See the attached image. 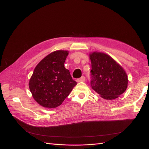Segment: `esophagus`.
<instances>
[{
  "instance_id": "obj_1",
  "label": "esophagus",
  "mask_w": 149,
  "mask_h": 149,
  "mask_svg": "<svg viewBox=\"0 0 149 149\" xmlns=\"http://www.w3.org/2000/svg\"><path fill=\"white\" fill-rule=\"evenodd\" d=\"M85 80H86V78H85L84 76H82L81 78H80L77 79V81L78 82H82V81H84Z\"/></svg>"
}]
</instances>
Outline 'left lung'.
I'll return each instance as SVG.
<instances>
[{
    "label": "left lung",
    "mask_w": 149,
    "mask_h": 149,
    "mask_svg": "<svg viewBox=\"0 0 149 149\" xmlns=\"http://www.w3.org/2000/svg\"><path fill=\"white\" fill-rule=\"evenodd\" d=\"M91 61V85L93 89L107 100H113L124 93L128 79L124 70L106 53L93 52Z\"/></svg>",
    "instance_id": "8db88e82"
}]
</instances>
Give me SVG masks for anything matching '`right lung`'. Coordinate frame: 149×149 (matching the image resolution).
I'll return each mask as SVG.
<instances>
[{"label":"right lung","instance_id":"add662e5","mask_svg":"<svg viewBox=\"0 0 149 149\" xmlns=\"http://www.w3.org/2000/svg\"><path fill=\"white\" fill-rule=\"evenodd\" d=\"M68 55V51L52 52L35 67L29 88L34 100L43 107L59 106L77 84L64 66Z\"/></svg>","mask_w":149,"mask_h":149}]
</instances>
